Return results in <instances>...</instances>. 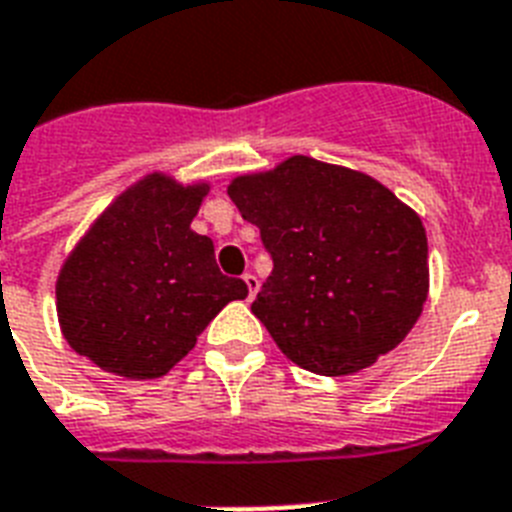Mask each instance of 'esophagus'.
Masks as SVG:
<instances>
[{"instance_id":"obj_1","label":"esophagus","mask_w":512,"mask_h":512,"mask_svg":"<svg viewBox=\"0 0 512 512\" xmlns=\"http://www.w3.org/2000/svg\"><path fill=\"white\" fill-rule=\"evenodd\" d=\"M243 282H245V285H248V298L256 296V290H259V277L253 275V272H245Z\"/></svg>"}]
</instances>
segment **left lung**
I'll return each instance as SVG.
<instances>
[{"mask_svg":"<svg viewBox=\"0 0 512 512\" xmlns=\"http://www.w3.org/2000/svg\"><path fill=\"white\" fill-rule=\"evenodd\" d=\"M227 192L275 264L251 312L290 362L351 375L404 341L428 296V237L394 192L306 155Z\"/></svg>","mask_w":512,"mask_h":512,"instance_id":"8db88e82","label":"left lung"}]
</instances>
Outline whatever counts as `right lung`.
I'll return each mask as SVG.
<instances>
[{
	"instance_id": "add662e5",
	"label": "right lung",
	"mask_w": 512,
	"mask_h": 512,
	"mask_svg": "<svg viewBox=\"0 0 512 512\" xmlns=\"http://www.w3.org/2000/svg\"><path fill=\"white\" fill-rule=\"evenodd\" d=\"M208 185L150 174L94 222L57 277V317L81 357L124 378H161L248 285L219 272L190 230Z\"/></svg>"
}]
</instances>
